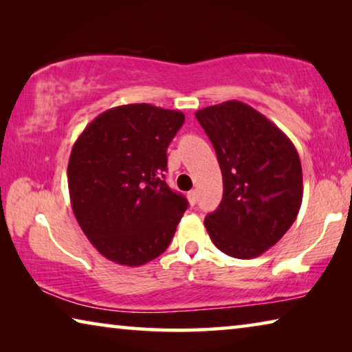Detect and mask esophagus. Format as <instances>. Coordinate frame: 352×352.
<instances>
[{
  "label": "esophagus",
  "instance_id": "34e87169",
  "mask_svg": "<svg viewBox=\"0 0 352 352\" xmlns=\"http://www.w3.org/2000/svg\"><path fill=\"white\" fill-rule=\"evenodd\" d=\"M197 199H199L197 190H189V192H188V200H189V204L194 206L195 204H197Z\"/></svg>",
  "mask_w": 352,
  "mask_h": 352
}]
</instances>
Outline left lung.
<instances>
[{"label": "left lung", "mask_w": 352, "mask_h": 352, "mask_svg": "<svg viewBox=\"0 0 352 352\" xmlns=\"http://www.w3.org/2000/svg\"><path fill=\"white\" fill-rule=\"evenodd\" d=\"M212 142L223 178L219 208L205 217L220 252L258 258L295 222L302 200V170L292 141L258 110L226 100L195 113Z\"/></svg>", "instance_id": "1"}]
</instances>
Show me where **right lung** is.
Instances as JSON below:
<instances>
[{"label": "right lung", "instance_id": "obj_1", "mask_svg": "<svg viewBox=\"0 0 352 352\" xmlns=\"http://www.w3.org/2000/svg\"><path fill=\"white\" fill-rule=\"evenodd\" d=\"M182 111L151 104L100 113L76 140L68 163L71 206L98 252L144 265L169 247L188 200L164 182L168 146Z\"/></svg>", "mask_w": 352, "mask_h": 352}]
</instances>
